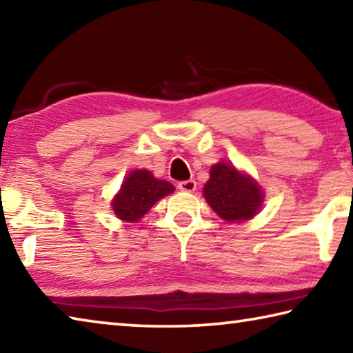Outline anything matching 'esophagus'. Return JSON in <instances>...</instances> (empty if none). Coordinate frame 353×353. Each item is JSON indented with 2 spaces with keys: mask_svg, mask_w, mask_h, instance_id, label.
<instances>
[{
  "mask_svg": "<svg viewBox=\"0 0 353 353\" xmlns=\"http://www.w3.org/2000/svg\"><path fill=\"white\" fill-rule=\"evenodd\" d=\"M177 188L181 191H185V193H193V191L196 190V182L191 181V179L190 181H182V182H179Z\"/></svg>",
  "mask_w": 353,
  "mask_h": 353,
  "instance_id": "1",
  "label": "esophagus"
}]
</instances>
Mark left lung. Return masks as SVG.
I'll use <instances>...</instances> for the list:
<instances>
[{
	"mask_svg": "<svg viewBox=\"0 0 353 353\" xmlns=\"http://www.w3.org/2000/svg\"><path fill=\"white\" fill-rule=\"evenodd\" d=\"M202 193L214 213L229 223L254 218L265 198L261 187L252 177L225 162L212 166L210 179Z\"/></svg>",
	"mask_w": 353,
	"mask_h": 353,
	"instance_id": "obj_1",
	"label": "left lung"
}]
</instances>
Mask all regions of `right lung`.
<instances>
[{
  "label": "right lung",
  "mask_w": 353,
  "mask_h": 353,
  "mask_svg": "<svg viewBox=\"0 0 353 353\" xmlns=\"http://www.w3.org/2000/svg\"><path fill=\"white\" fill-rule=\"evenodd\" d=\"M172 191L174 187L170 182L155 179L151 171L135 170L124 179L121 188L112 201V208L117 218L126 223H137L155 202Z\"/></svg>",
  "instance_id": "1"
}]
</instances>
